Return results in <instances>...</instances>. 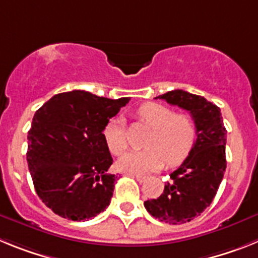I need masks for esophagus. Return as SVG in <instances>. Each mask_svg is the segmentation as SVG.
I'll return each instance as SVG.
<instances>
[{
	"label": "esophagus",
	"instance_id": "1",
	"mask_svg": "<svg viewBox=\"0 0 258 258\" xmlns=\"http://www.w3.org/2000/svg\"><path fill=\"white\" fill-rule=\"evenodd\" d=\"M129 175H133V177H136V179L138 182H140V183H143V182L146 181V179H147V177H146V175H141V174H133V173H129Z\"/></svg>",
	"mask_w": 258,
	"mask_h": 258
}]
</instances>
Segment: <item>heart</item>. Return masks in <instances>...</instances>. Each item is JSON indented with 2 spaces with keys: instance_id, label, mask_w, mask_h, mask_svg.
I'll return each mask as SVG.
<instances>
[{
  "instance_id": "1",
  "label": "heart",
  "mask_w": 258,
  "mask_h": 258,
  "mask_svg": "<svg viewBox=\"0 0 258 258\" xmlns=\"http://www.w3.org/2000/svg\"><path fill=\"white\" fill-rule=\"evenodd\" d=\"M137 116L152 133L146 142L147 150L131 151L122 155L116 163L118 170L146 174L168 166L183 163L197 142V124L188 113H175L172 108L155 102L138 108ZM104 138L109 151L120 155L126 150V133L121 120L115 118L104 127Z\"/></svg>"
}]
</instances>
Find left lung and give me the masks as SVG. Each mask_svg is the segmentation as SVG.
<instances>
[{"mask_svg":"<svg viewBox=\"0 0 258 258\" xmlns=\"http://www.w3.org/2000/svg\"><path fill=\"white\" fill-rule=\"evenodd\" d=\"M157 98L188 111L197 124V142L191 154L170 174L160 197L145 202L152 217L179 225L200 216L217 194L226 169V129L220 107L204 97L177 89Z\"/></svg>","mask_w":258,"mask_h":258,"instance_id":"left-lung-1","label":"left lung"}]
</instances>
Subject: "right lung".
<instances>
[{"mask_svg":"<svg viewBox=\"0 0 258 258\" xmlns=\"http://www.w3.org/2000/svg\"><path fill=\"white\" fill-rule=\"evenodd\" d=\"M129 101L72 90L36 111L27 161L36 192L55 214L88 221L109 206L117 175L107 172L113 160L103 131Z\"/></svg>","mask_w":258,"mask_h":258,"instance_id":"add662e5","label":"right lung"}]
</instances>
